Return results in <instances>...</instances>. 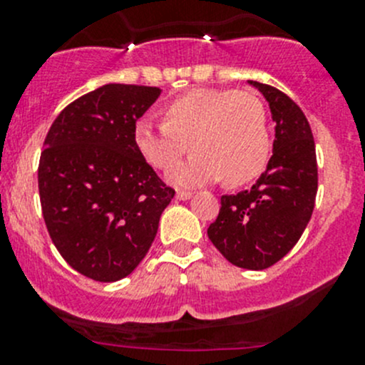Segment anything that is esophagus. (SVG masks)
Wrapping results in <instances>:
<instances>
[{
    "label": "esophagus",
    "instance_id": "obj_1",
    "mask_svg": "<svg viewBox=\"0 0 365 365\" xmlns=\"http://www.w3.org/2000/svg\"><path fill=\"white\" fill-rule=\"evenodd\" d=\"M190 197H192V192H190V190H178V192H176V200L180 201H187L190 200Z\"/></svg>",
    "mask_w": 365,
    "mask_h": 365
}]
</instances>
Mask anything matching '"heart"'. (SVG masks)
<instances>
[{
    "label": "heart",
    "instance_id": "1",
    "mask_svg": "<svg viewBox=\"0 0 365 365\" xmlns=\"http://www.w3.org/2000/svg\"><path fill=\"white\" fill-rule=\"evenodd\" d=\"M159 120L135 123L134 146L146 164L169 171L190 144L195 155L168 176L178 187L251 182L270 157L267 111L247 91L196 88L162 104Z\"/></svg>",
    "mask_w": 365,
    "mask_h": 365
}]
</instances>
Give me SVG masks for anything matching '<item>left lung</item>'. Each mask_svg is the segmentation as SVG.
Wrapping results in <instances>:
<instances>
[{
  "instance_id": "8db88e82",
  "label": "left lung",
  "mask_w": 365,
  "mask_h": 365,
  "mask_svg": "<svg viewBox=\"0 0 365 365\" xmlns=\"http://www.w3.org/2000/svg\"><path fill=\"white\" fill-rule=\"evenodd\" d=\"M263 93L275 121L274 155L249 190L220 197L208 238L230 263L264 270L286 256L304 233L318 192L311 125L281 90L249 81Z\"/></svg>"
}]
</instances>
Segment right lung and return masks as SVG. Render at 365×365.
Listing matches in <instances>:
<instances>
[{
	"label": "right lung",
	"mask_w": 365,
	"mask_h": 365,
	"mask_svg": "<svg viewBox=\"0 0 365 365\" xmlns=\"http://www.w3.org/2000/svg\"><path fill=\"white\" fill-rule=\"evenodd\" d=\"M159 95L155 86L106 84L68 104L43 141L38 192L47 231L70 267L93 281L134 272L175 196L132 138Z\"/></svg>",
	"instance_id": "add662e5"
}]
</instances>
